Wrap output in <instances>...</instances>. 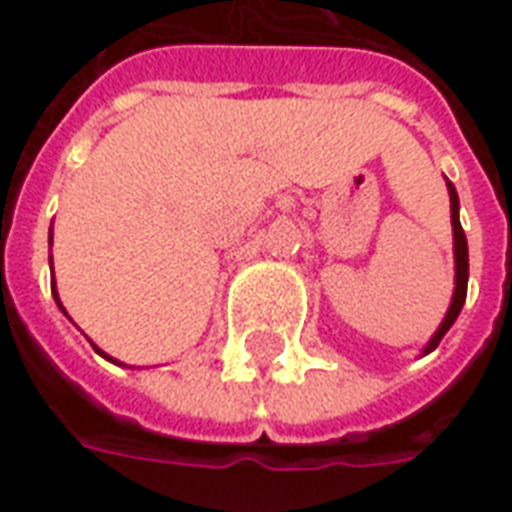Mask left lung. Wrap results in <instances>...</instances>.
Returning <instances> with one entry per match:
<instances>
[{"label":"left lung","instance_id":"left-lung-1","mask_svg":"<svg viewBox=\"0 0 512 512\" xmlns=\"http://www.w3.org/2000/svg\"><path fill=\"white\" fill-rule=\"evenodd\" d=\"M450 205H452V238H455V296H452L450 312L447 318L439 326V332L433 334V340L425 351H433L436 345L441 343V337L450 332V326L455 323V318L461 315L463 301H466V282H469V246H466V233H463L461 219H458V194L452 189L450 183Z\"/></svg>","mask_w":512,"mask_h":512}]
</instances>
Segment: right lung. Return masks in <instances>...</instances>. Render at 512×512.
Masks as SVG:
<instances>
[{"mask_svg":"<svg viewBox=\"0 0 512 512\" xmlns=\"http://www.w3.org/2000/svg\"><path fill=\"white\" fill-rule=\"evenodd\" d=\"M54 299H57V290H54ZM57 304H60V299H57ZM60 310H62V304H60ZM95 348V345H93ZM95 351H98V348H95ZM98 354H101V351H98ZM101 356H106V354H101ZM106 359H112V356H106ZM112 362H115V359H112Z\"/></svg>","mask_w":512,"mask_h":512,"instance_id":"obj_1","label":"right lung"}]
</instances>
